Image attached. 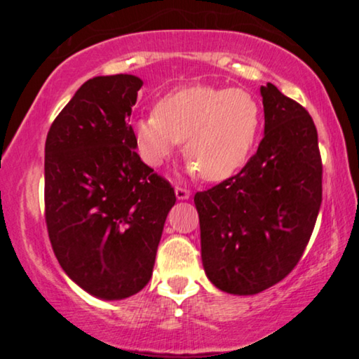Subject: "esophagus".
I'll return each mask as SVG.
<instances>
[{
    "instance_id": "34e87169",
    "label": "esophagus",
    "mask_w": 359,
    "mask_h": 359,
    "mask_svg": "<svg viewBox=\"0 0 359 359\" xmlns=\"http://www.w3.org/2000/svg\"><path fill=\"white\" fill-rule=\"evenodd\" d=\"M175 194H176V198H178L180 201H184V199H189L191 191L186 189V188H181V186H176Z\"/></svg>"
}]
</instances>
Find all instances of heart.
I'll list each match as a JSON object with an SVG mask.
<instances>
[{
	"instance_id": "b5f03b06",
	"label": "heart",
	"mask_w": 359,
	"mask_h": 359,
	"mask_svg": "<svg viewBox=\"0 0 359 359\" xmlns=\"http://www.w3.org/2000/svg\"><path fill=\"white\" fill-rule=\"evenodd\" d=\"M262 107L240 88L186 86L166 93L155 112L134 122L137 151L149 166L163 165L184 140L189 170L208 181L227 180L242 168L257 142Z\"/></svg>"
}]
</instances>
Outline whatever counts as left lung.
I'll list each match as a JSON object with an SVG mask.
<instances>
[{
  "label": "left lung",
  "mask_w": 359,
  "mask_h": 359,
  "mask_svg": "<svg viewBox=\"0 0 359 359\" xmlns=\"http://www.w3.org/2000/svg\"><path fill=\"white\" fill-rule=\"evenodd\" d=\"M264 137L232 178L194 196L201 257L220 291L252 296L301 259L322 204V158L312 117L276 86H262Z\"/></svg>",
  "instance_id": "1"
}]
</instances>
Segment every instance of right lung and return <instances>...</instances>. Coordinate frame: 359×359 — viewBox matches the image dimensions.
Returning a JSON list of instances; mask_svg holds the SVG:
<instances>
[{"label": "right lung", "instance_id": "1", "mask_svg": "<svg viewBox=\"0 0 359 359\" xmlns=\"http://www.w3.org/2000/svg\"><path fill=\"white\" fill-rule=\"evenodd\" d=\"M134 75L83 83L46 140V222L53 253L91 296L119 301L142 291L175 189L135 151L129 124Z\"/></svg>", "mask_w": 359, "mask_h": 359}]
</instances>
